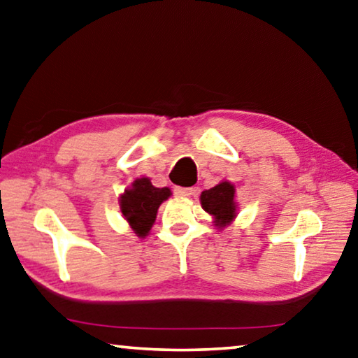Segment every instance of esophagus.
Segmentation results:
<instances>
[{"mask_svg": "<svg viewBox=\"0 0 358 358\" xmlns=\"http://www.w3.org/2000/svg\"><path fill=\"white\" fill-rule=\"evenodd\" d=\"M173 192L175 196H180V197H189L194 194L192 187H181V186H175L173 187Z\"/></svg>", "mask_w": 358, "mask_h": 358, "instance_id": "34e87169", "label": "esophagus"}]
</instances>
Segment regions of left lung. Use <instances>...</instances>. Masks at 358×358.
Listing matches in <instances>:
<instances>
[{"label":"left lung","instance_id":"left-lung-1","mask_svg":"<svg viewBox=\"0 0 358 358\" xmlns=\"http://www.w3.org/2000/svg\"><path fill=\"white\" fill-rule=\"evenodd\" d=\"M235 187L229 181H222L211 189L203 191L200 196L201 208L216 219L217 227H224L231 222L235 214Z\"/></svg>","mask_w":358,"mask_h":358}]
</instances>
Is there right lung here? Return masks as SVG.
I'll return each mask as SVG.
<instances>
[{"label":"right lung","mask_w":358,"mask_h":358,"mask_svg":"<svg viewBox=\"0 0 358 358\" xmlns=\"http://www.w3.org/2000/svg\"><path fill=\"white\" fill-rule=\"evenodd\" d=\"M171 196L169 187H155L148 178H139L120 197L125 219L138 236H145L157 219L159 205Z\"/></svg>","instance_id":"add662e5"}]
</instances>
